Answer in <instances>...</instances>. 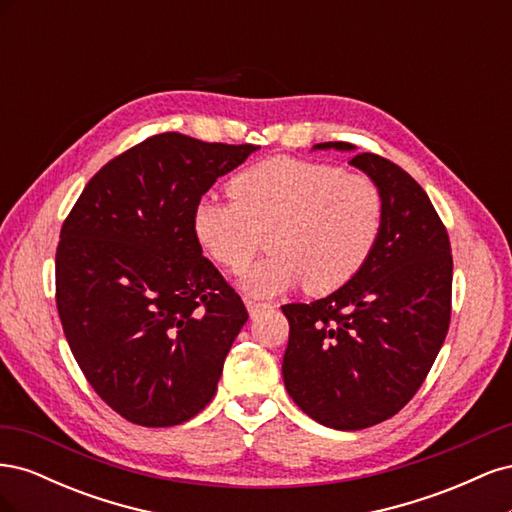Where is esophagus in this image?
Returning a JSON list of instances; mask_svg holds the SVG:
<instances>
[{
	"label": "esophagus",
	"mask_w": 512,
	"mask_h": 512,
	"mask_svg": "<svg viewBox=\"0 0 512 512\" xmlns=\"http://www.w3.org/2000/svg\"><path fill=\"white\" fill-rule=\"evenodd\" d=\"M245 307H247V312H250V316H258V314L262 312V309H267L265 303L250 301V299H245Z\"/></svg>",
	"instance_id": "obj_1"
}]
</instances>
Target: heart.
<instances>
[{
	"mask_svg": "<svg viewBox=\"0 0 512 512\" xmlns=\"http://www.w3.org/2000/svg\"><path fill=\"white\" fill-rule=\"evenodd\" d=\"M232 200H203L194 232L215 262L243 271L267 235L271 254L243 275L252 297H277L305 282L312 294L348 284L374 254L384 200L378 185L342 168L271 158L230 181Z\"/></svg>",
	"mask_w": 512,
	"mask_h": 512,
	"instance_id": "1",
	"label": "heart"
}]
</instances>
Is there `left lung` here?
Here are the masks:
<instances>
[{"label":"left lung","mask_w":512,"mask_h":512,"mask_svg":"<svg viewBox=\"0 0 512 512\" xmlns=\"http://www.w3.org/2000/svg\"><path fill=\"white\" fill-rule=\"evenodd\" d=\"M350 164L384 200L376 250L329 297L282 305L290 322L286 391L307 416L339 431L386 421L421 389L444 344L453 290L451 241L421 185L376 153H359Z\"/></svg>","instance_id":"8db88e82"}]
</instances>
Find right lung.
<instances>
[{"instance_id":"obj_1","label":"right lung","mask_w":512,"mask_h":512,"mask_svg":"<svg viewBox=\"0 0 512 512\" xmlns=\"http://www.w3.org/2000/svg\"><path fill=\"white\" fill-rule=\"evenodd\" d=\"M258 147L164 132L104 164L61 226L55 299L87 382L126 421H190L247 320L203 256L200 198Z\"/></svg>"}]
</instances>
